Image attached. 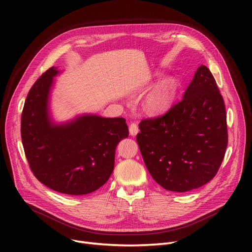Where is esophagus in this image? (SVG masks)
Segmentation results:
<instances>
[{"mask_svg":"<svg viewBox=\"0 0 252 252\" xmlns=\"http://www.w3.org/2000/svg\"><path fill=\"white\" fill-rule=\"evenodd\" d=\"M138 133H139V128H138L137 124H135V123L130 124V125H129V134H130V136L135 137Z\"/></svg>","mask_w":252,"mask_h":252,"instance_id":"1","label":"esophagus"}]
</instances>
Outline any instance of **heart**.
I'll use <instances>...</instances> for the list:
<instances>
[{
  "instance_id": "b5f03b06",
  "label": "heart",
  "mask_w": 252,
  "mask_h": 252,
  "mask_svg": "<svg viewBox=\"0 0 252 252\" xmlns=\"http://www.w3.org/2000/svg\"><path fill=\"white\" fill-rule=\"evenodd\" d=\"M178 82L174 76H166L149 93L144 101V108L150 114H160L175 102Z\"/></svg>"
}]
</instances>
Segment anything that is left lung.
Wrapping results in <instances>:
<instances>
[{"instance_id":"obj_1","label":"left lung","mask_w":252,"mask_h":252,"mask_svg":"<svg viewBox=\"0 0 252 252\" xmlns=\"http://www.w3.org/2000/svg\"><path fill=\"white\" fill-rule=\"evenodd\" d=\"M137 142L154 181L173 192L199 188L217 175L228 146L227 116L216 79L197 68L183 99L164 115L143 119Z\"/></svg>"}]
</instances>
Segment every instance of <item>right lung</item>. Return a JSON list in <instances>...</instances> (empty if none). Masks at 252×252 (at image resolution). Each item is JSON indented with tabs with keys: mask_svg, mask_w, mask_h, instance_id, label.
Segmentation results:
<instances>
[{
	"mask_svg": "<svg viewBox=\"0 0 252 252\" xmlns=\"http://www.w3.org/2000/svg\"><path fill=\"white\" fill-rule=\"evenodd\" d=\"M49 68L26 97L21 115V139L26 159L35 178L48 188L68 195L98 190L114 168L117 144L128 137L123 117L83 114L56 124L50 113L54 77Z\"/></svg>",
	"mask_w": 252,
	"mask_h": 252,
	"instance_id": "right-lung-1",
	"label": "right lung"
}]
</instances>
